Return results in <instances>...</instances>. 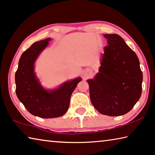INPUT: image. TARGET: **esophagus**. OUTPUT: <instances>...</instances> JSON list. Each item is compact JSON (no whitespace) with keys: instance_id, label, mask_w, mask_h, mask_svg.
I'll list each match as a JSON object with an SVG mask.
<instances>
[{"instance_id":"esophagus-1","label":"esophagus","mask_w":155,"mask_h":155,"mask_svg":"<svg viewBox=\"0 0 155 155\" xmlns=\"http://www.w3.org/2000/svg\"><path fill=\"white\" fill-rule=\"evenodd\" d=\"M85 77H88V74H85Z\"/></svg>"}]
</instances>
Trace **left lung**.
<instances>
[{
  "instance_id": "left-lung-1",
  "label": "left lung",
  "mask_w": 155,
  "mask_h": 155,
  "mask_svg": "<svg viewBox=\"0 0 155 155\" xmlns=\"http://www.w3.org/2000/svg\"><path fill=\"white\" fill-rule=\"evenodd\" d=\"M99 72L87 81L91 102L101 114L121 116L130 111L141 95L143 74L134 51L116 34H105Z\"/></svg>"
}]
</instances>
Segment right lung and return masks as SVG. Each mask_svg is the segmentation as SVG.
I'll use <instances>...</instances> for the list:
<instances>
[{
    "label": "right lung",
    "instance_id": "obj_1",
    "mask_svg": "<svg viewBox=\"0 0 155 155\" xmlns=\"http://www.w3.org/2000/svg\"><path fill=\"white\" fill-rule=\"evenodd\" d=\"M50 40L49 38L34 43L25 51L15 74L17 97L29 113L41 118L63 116L68 110L73 91L81 81V78H77L54 90L42 87L34 72V63Z\"/></svg>",
    "mask_w": 155,
    "mask_h": 155
}]
</instances>
